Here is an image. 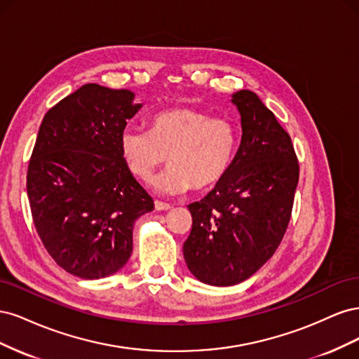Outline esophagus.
I'll list each match as a JSON object with an SVG mask.
<instances>
[{"label":"esophagus","instance_id":"obj_1","mask_svg":"<svg viewBox=\"0 0 359 359\" xmlns=\"http://www.w3.org/2000/svg\"><path fill=\"white\" fill-rule=\"evenodd\" d=\"M154 206H156V210H157V211H168V210H170V208H172V205H170V203L161 202V201H156V202H154Z\"/></svg>","mask_w":359,"mask_h":359}]
</instances>
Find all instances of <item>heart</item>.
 <instances>
[{"label": "heart", "mask_w": 359, "mask_h": 359, "mask_svg": "<svg viewBox=\"0 0 359 359\" xmlns=\"http://www.w3.org/2000/svg\"><path fill=\"white\" fill-rule=\"evenodd\" d=\"M236 142L229 119L191 107L160 112L151 119L149 130L126 127L119 136L123 157L140 180H148L169 160L170 166L153 180V187L168 194L215 186L231 168Z\"/></svg>", "instance_id": "heart-1"}]
</instances>
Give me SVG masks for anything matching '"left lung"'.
<instances>
[{
    "instance_id": "8db88e82",
    "label": "left lung",
    "mask_w": 359,
    "mask_h": 359,
    "mask_svg": "<svg viewBox=\"0 0 359 359\" xmlns=\"http://www.w3.org/2000/svg\"><path fill=\"white\" fill-rule=\"evenodd\" d=\"M241 144L226 175L189 205L191 232L182 253L202 283L232 286L252 277L280 245L299 178L290 136L248 90L232 94Z\"/></svg>"
}]
</instances>
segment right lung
<instances>
[{
    "mask_svg": "<svg viewBox=\"0 0 359 359\" xmlns=\"http://www.w3.org/2000/svg\"><path fill=\"white\" fill-rule=\"evenodd\" d=\"M135 93L86 83L48 111L28 166L32 220L52 259L67 273L97 280L121 269L133 226L154 210L119 148L142 104Z\"/></svg>",
    "mask_w": 359,
    "mask_h": 359,
    "instance_id": "obj_1",
    "label": "right lung"
}]
</instances>
